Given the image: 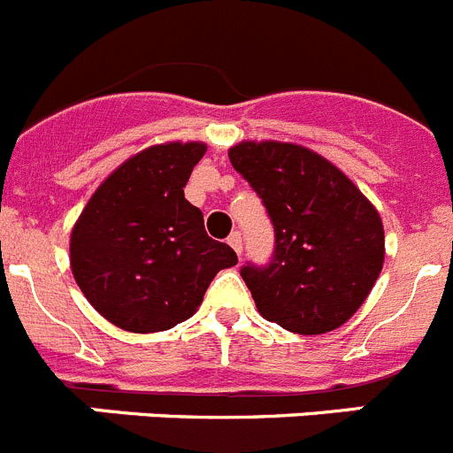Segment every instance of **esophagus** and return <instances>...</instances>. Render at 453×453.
Returning a JSON list of instances; mask_svg holds the SVG:
<instances>
[{"label": "esophagus", "mask_w": 453, "mask_h": 453, "mask_svg": "<svg viewBox=\"0 0 453 453\" xmlns=\"http://www.w3.org/2000/svg\"><path fill=\"white\" fill-rule=\"evenodd\" d=\"M231 245V250L235 251V254H240L242 251V235H240V231H234V234L229 235V240H226Z\"/></svg>", "instance_id": "34e87169"}]
</instances>
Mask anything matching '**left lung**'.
<instances>
[{
    "label": "left lung",
    "mask_w": 453,
    "mask_h": 453,
    "mask_svg": "<svg viewBox=\"0 0 453 453\" xmlns=\"http://www.w3.org/2000/svg\"><path fill=\"white\" fill-rule=\"evenodd\" d=\"M229 158L274 226L270 263L240 270L258 313L302 335L342 326L381 274L379 211L334 163L306 147L245 140L231 147Z\"/></svg>",
    "instance_id": "1"
}]
</instances>
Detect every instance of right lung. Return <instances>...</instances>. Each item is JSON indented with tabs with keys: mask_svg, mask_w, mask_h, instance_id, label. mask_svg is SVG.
<instances>
[{
	"mask_svg": "<svg viewBox=\"0 0 453 453\" xmlns=\"http://www.w3.org/2000/svg\"><path fill=\"white\" fill-rule=\"evenodd\" d=\"M203 142H167L131 156L95 190L70 238V265L97 313L131 334L177 326L238 256L208 238L183 195Z\"/></svg>",
	"mask_w": 453,
	"mask_h": 453,
	"instance_id": "1",
	"label": "right lung"
}]
</instances>
